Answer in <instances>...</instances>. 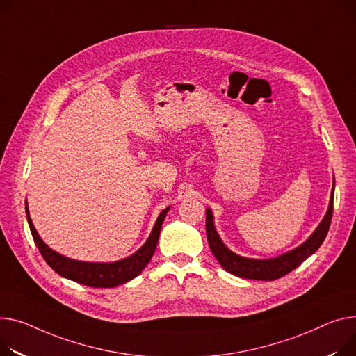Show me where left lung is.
<instances>
[{
    "mask_svg": "<svg viewBox=\"0 0 356 356\" xmlns=\"http://www.w3.org/2000/svg\"><path fill=\"white\" fill-rule=\"evenodd\" d=\"M334 192H335V177H334V187H332V192H330L326 215L323 216L318 227L314 230V233L300 246L270 259H250V257H245L232 252L220 239V236L215 227V220H213L211 210L206 209V233H207V242H209L210 250L218 259L220 266L226 272L234 276L245 277V279H254V280H275L285 276L293 269H296L303 260H306L311 254H314L319 249V246L323 243L330 226V220H332Z\"/></svg>",
    "mask_w": 356,
    "mask_h": 356,
    "instance_id": "1",
    "label": "left lung"
}]
</instances>
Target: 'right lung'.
<instances>
[{"mask_svg":"<svg viewBox=\"0 0 356 356\" xmlns=\"http://www.w3.org/2000/svg\"><path fill=\"white\" fill-rule=\"evenodd\" d=\"M169 209L170 207H165L160 213L146 243L138 250H136L131 256L124 257L122 260L104 264V262H83V260L70 259L47 246L44 241L40 238V234L37 233L33 225V220L30 218V210L26 202L27 220L33 234V239L45 262L49 264V266L54 272H57L63 277L74 280L77 283H81V285L91 286V288H114L118 285H123V283L134 279L141 273V270H143L150 262V259L156 250L161 225L164 222L165 215H168Z\"/></svg>","mask_w":356,"mask_h":356,"instance_id":"right-lung-1","label":"right lung"}]
</instances>
